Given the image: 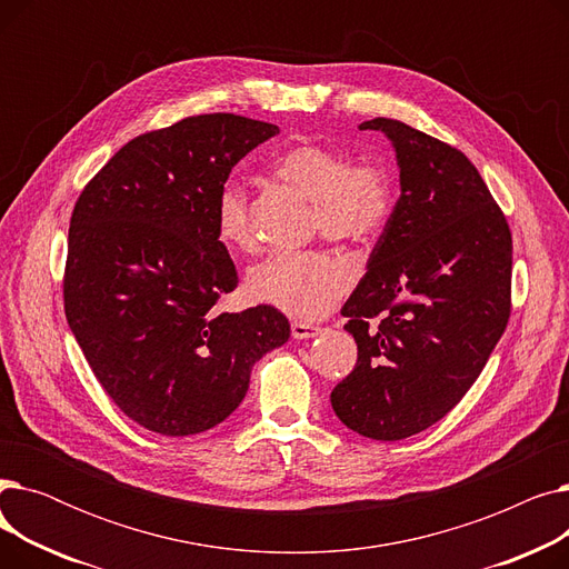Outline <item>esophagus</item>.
Masks as SVG:
<instances>
[{
  "instance_id": "esophagus-1",
  "label": "esophagus",
  "mask_w": 569,
  "mask_h": 569,
  "mask_svg": "<svg viewBox=\"0 0 569 569\" xmlns=\"http://www.w3.org/2000/svg\"><path fill=\"white\" fill-rule=\"evenodd\" d=\"M290 332H292V339H311L320 332L318 325H311V322H302V320H295L290 325Z\"/></svg>"
}]
</instances>
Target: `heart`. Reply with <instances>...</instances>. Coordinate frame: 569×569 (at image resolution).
Listing matches in <instances>:
<instances>
[{"label": "heart", "mask_w": 569, "mask_h": 569, "mask_svg": "<svg viewBox=\"0 0 569 569\" xmlns=\"http://www.w3.org/2000/svg\"><path fill=\"white\" fill-rule=\"evenodd\" d=\"M272 172L311 200V223L330 239L362 242L392 217V177L376 161H348L332 147L297 142L272 161ZM217 230L234 251L251 253L258 247L249 193L237 179L221 187ZM350 283L352 267L330 251H281L251 269L247 292L258 305L309 320L330 311Z\"/></svg>", "instance_id": "obj_1"}]
</instances>
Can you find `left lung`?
<instances>
[{
    "label": "left lung",
    "instance_id": "obj_1",
    "mask_svg": "<svg viewBox=\"0 0 569 569\" xmlns=\"http://www.w3.org/2000/svg\"><path fill=\"white\" fill-rule=\"evenodd\" d=\"M397 149L401 196L341 313L355 369L332 390L339 420L401 440L450 412L482 373L512 311V232L457 147L376 117Z\"/></svg>",
    "mask_w": 569,
    "mask_h": 569
}]
</instances>
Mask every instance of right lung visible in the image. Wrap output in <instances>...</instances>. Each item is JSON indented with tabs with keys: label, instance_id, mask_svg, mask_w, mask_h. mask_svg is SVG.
<instances>
[{
	"label": "right lung",
	"instance_id": "1",
	"mask_svg": "<svg viewBox=\"0 0 569 569\" xmlns=\"http://www.w3.org/2000/svg\"><path fill=\"white\" fill-rule=\"evenodd\" d=\"M277 124L212 112L129 140L76 200L64 267L71 332L106 395L161 436L242 403L253 365L290 337L272 307L217 313L237 269L217 230L230 170Z\"/></svg>",
	"mask_w": 569,
	"mask_h": 569
}]
</instances>
